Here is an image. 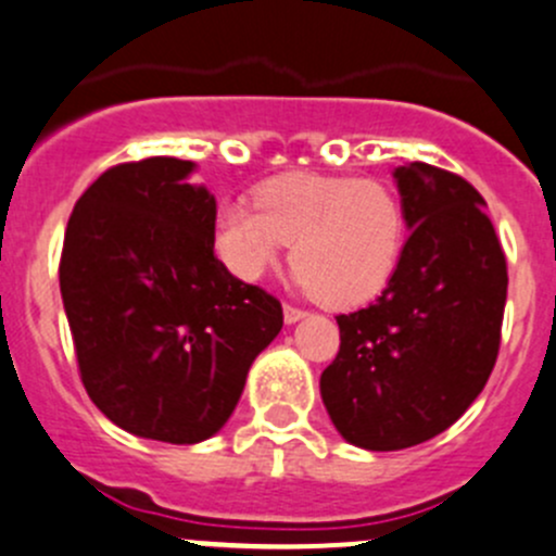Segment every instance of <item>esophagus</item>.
I'll return each mask as SVG.
<instances>
[{
  "label": "esophagus",
  "instance_id": "34e87169",
  "mask_svg": "<svg viewBox=\"0 0 556 556\" xmlns=\"http://www.w3.org/2000/svg\"><path fill=\"white\" fill-rule=\"evenodd\" d=\"M301 317H306V312H304V309H299V306H290V304H285V323H288V325H293V323H299Z\"/></svg>",
  "mask_w": 556,
  "mask_h": 556
}]
</instances>
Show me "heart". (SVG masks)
I'll list each match as a JSON object with an SVG mask.
<instances>
[{
	"label": "heart",
	"instance_id": "heart-1",
	"mask_svg": "<svg viewBox=\"0 0 556 556\" xmlns=\"http://www.w3.org/2000/svg\"><path fill=\"white\" fill-rule=\"evenodd\" d=\"M255 205L217 215V252L242 279L261 277L293 242L301 288L328 309H352L377 299L401 263L406 210L384 179L288 172L257 185Z\"/></svg>",
	"mask_w": 556,
	"mask_h": 556
}]
</instances>
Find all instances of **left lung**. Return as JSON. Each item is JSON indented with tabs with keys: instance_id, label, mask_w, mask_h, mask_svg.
<instances>
[{
	"instance_id": "1",
	"label": "left lung",
	"mask_w": 556,
	"mask_h": 556,
	"mask_svg": "<svg viewBox=\"0 0 556 556\" xmlns=\"http://www.w3.org/2000/svg\"><path fill=\"white\" fill-rule=\"evenodd\" d=\"M401 263L366 309L339 314V355L319 377L350 444L395 452L457 422L495 368L508 268L479 190L430 164L397 166Z\"/></svg>"
}]
</instances>
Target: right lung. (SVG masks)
Returning a JSON list of instances; mask_svg holds the SVG:
<instances>
[{
	"instance_id": "obj_1",
	"label": "right lung",
	"mask_w": 556,
	"mask_h": 556,
	"mask_svg": "<svg viewBox=\"0 0 556 556\" xmlns=\"http://www.w3.org/2000/svg\"><path fill=\"white\" fill-rule=\"evenodd\" d=\"M193 161L110 166L77 199L59 263L77 371L117 428L195 444L226 425L282 304L215 255L217 204Z\"/></svg>"
}]
</instances>
